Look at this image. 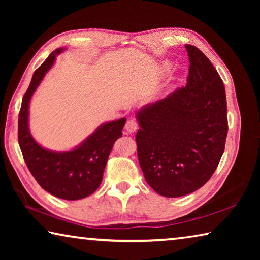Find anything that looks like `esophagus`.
<instances>
[{
	"mask_svg": "<svg viewBox=\"0 0 260 260\" xmlns=\"http://www.w3.org/2000/svg\"><path fill=\"white\" fill-rule=\"evenodd\" d=\"M125 128H126V131H127V132H128V133H133V132H135L136 129L139 128V124H138V121H136L135 119H129L128 121L126 122Z\"/></svg>",
	"mask_w": 260,
	"mask_h": 260,
	"instance_id": "34e87169",
	"label": "esophagus"
}]
</instances>
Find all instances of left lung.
I'll use <instances>...</instances> for the list:
<instances>
[{
	"instance_id": "1",
	"label": "left lung",
	"mask_w": 260,
	"mask_h": 260,
	"mask_svg": "<svg viewBox=\"0 0 260 260\" xmlns=\"http://www.w3.org/2000/svg\"><path fill=\"white\" fill-rule=\"evenodd\" d=\"M187 85L138 111L135 140L146 181L165 197L200 189L220 161L228 131L225 87L212 63L195 46Z\"/></svg>"
}]
</instances>
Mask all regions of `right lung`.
I'll return each instance as SVG.
<instances>
[{"label":"right lung","instance_id":"add662e5","mask_svg":"<svg viewBox=\"0 0 260 260\" xmlns=\"http://www.w3.org/2000/svg\"><path fill=\"white\" fill-rule=\"evenodd\" d=\"M61 51L63 48L52 51L33 74L21 102L18 142L26 165L38 183L58 199L76 201L91 195L100 187L109 155L113 143L122 135L126 118L101 125L71 151L48 150L33 139L28 129L29 101Z\"/></svg>","mask_w":260,"mask_h":260}]
</instances>
